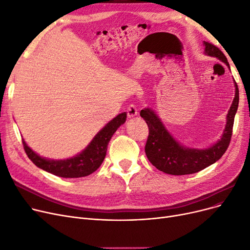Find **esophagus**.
Returning <instances> with one entry per match:
<instances>
[{
    "label": "esophagus",
    "mask_w": 250,
    "mask_h": 250,
    "mask_svg": "<svg viewBox=\"0 0 250 250\" xmlns=\"http://www.w3.org/2000/svg\"><path fill=\"white\" fill-rule=\"evenodd\" d=\"M138 114V109L134 104H130L127 107V116L129 118H134Z\"/></svg>",
    "instance_id": "1"
}]
</instances>
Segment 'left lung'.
Wrapping results in <instances>:
<instances>
[{
	"instance_id": "left-lung-1",
	"label": "left lung",
	"mask_w": 250,
	"mask_h": 250,
	"mask_svg": "<svg viewBox=\"0 0 250 250\" xmlns=\"http://www.w3.org/2000/svg\"><path fill=\"white\" fill-rule=\"evenodd\" d=\"M203 46L206 55L216 57L229 68L225 54L217 47L205 41ZM234 85L235 97L227 115L224 132L215 144L206 148L185 146L167 130L154 109L149 107L142 109L141 116L148 127V137L145 147L148 161L164 173L185 175L200 171L221 159L231 142L234 119L239 104V90L235 80Z\"/></svg>"
}]
</instances>
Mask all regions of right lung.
<instances>
[{
  "label": "right lung",
  "instance_id": "add662e5",
  "mask_svg": "<svg viewBox=\"0 0 250 250\" xmlns=\"http://www.w3.org/2000/svg\"><path fill=\"white\" fill-rule=\"evenodd\" d=\"M127 114L121 113L109 121L101 131L92 138L89 145L76 156L67 159H47L38 155L29 147L24 139L22 144L27 157L32 162L43 170L64 178L83 177L93 173L104 162L106 155L107 145L117 129L126 121Z\"/></svg>",
  "mask_w": 250,
  "mask_h": 250
}]
</instances>
